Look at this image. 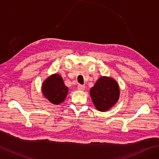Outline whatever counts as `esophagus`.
<instances>
[{
  "label": "esophagus",
  "instance_id": "1",
  "mask_svg": "<svg viewBox=\"0 0 159 159\" xmlns=\"http://www.w3.org/2000/svg\"><path fill=\"white\" fill-rule=\"evenodd\" d=\"M84 89H85V86L84 85H82V84H78L77 85V89L80 90H84Z\"/></svg>",
  "mask_w": 159,
  "mask_h": 159
}]
</instances>
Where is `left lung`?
Returning a JSON list of instances; mask_svg holds the SVG:
<instances>
[{
	"label": "left lung",
	"instance_id": "obj_1",
	"mask_svg": "<svg viewBox=\"0 0 159 159\" xmlns=\"http://www.w3.org/2000/svg\"><path fill=\"white\" fill-rule=\"evenodd\" d=\"M90 94L95 108L99 111H106L117 102L119 88L115 80L102 77L90 89Z\"/></svg>",
	"mask_w": 159,
	"mask_h": 159
}]
</instances>
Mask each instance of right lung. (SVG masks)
<instances>
[{
    "label": "right lung",
    "mask_w": 159,
    "mask_h": 159,
    "mask_svg": "<svg viewBox=\"0 0 159 159\" xmlns=\"http://www.w3.org/2000/svg\"><path fill=\"white\" fill-rule=\"evenodd\" d=\"M43 93L50 102L57 105L64 101L68 93V88L64 85L61 76L55 74L44 82Z\"/></svg>",
    "instance_id": "add662e5"
}]
</instances>
